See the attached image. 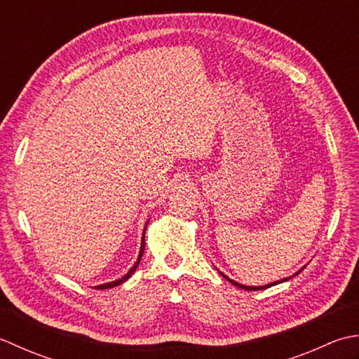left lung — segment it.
Listing matches in <instances>:
<instances>
[{
  "label": "left lung",
  "instance_id": "left-lung-1",
  "mask_svg": "<svg viewBox=\"0 0 359 359\" xmlns=\"http://www.w3.org/2000/svg\"><path fill=\"white\" fill-rule=\"evenodd\" d=\"M305 268V266H304ZM304 268H301V269H299V271L297 273H294V274H292V276H290V277H285V279H280V280H276V282H271V283H268V285H262V287H250V285H243V283H238V282H236V280H232V279H229V277L228 276H224L222 271H218V273H220L223 277H224V279H228L232 285H236V287H238V288H241V290H246V291H259V290H266V288H269V287H274V285H277V283H282V282H287V280H290L291 279V277H294V276H297L299 273H301L302 271V269Z\"/></svg>",
  "mask_w": 359,
  "mask_h": 359
}]
</instances>
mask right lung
<instances>
[{"instance_id": "right-lung-1", "label": "right lung", "mask_w": 359, "mask_h": 359, "mask_svg": "<svg viewBox=\"0 0 359 359\" xmlns=\"http://www.w3.org/2000/svg\"><path fill=\"white\" fill-rule=\"evenodd\" d=\"M147 224H149V222L145 223V228H144V233H142V238H141V250H139V255H137V260L135 262V265L131 266L130 269H128V273L126 274V276H122L121 279H118V280H113V282H108V283H102V285H96V290H108V288H113V287H118V285H121V283H123L126 282L127 279H130L131 277V274H133L135 271H136V268L139 266V263H141V259H142V254H144V250H145V229H147Z\"/></svg>"}]
</instances>
